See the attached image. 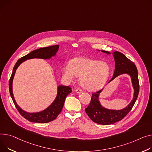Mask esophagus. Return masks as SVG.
Masks as SVG:
<instances>
[{"instance_id": "1", "label": "esophagus", "mask_w": 152, "mask_h": 152, "mask_svg": "<svg viewBox=\"0 0 152 152\" xmlns=\"http://www.w3.org/2000/svg\"><path fill=\"white\" fill-rule=\"evenodd\" d=\"M75 91L76 92V93H77V94H80V93L83 92V90L81 88H77Z\"/></svg>"}]
</instances>
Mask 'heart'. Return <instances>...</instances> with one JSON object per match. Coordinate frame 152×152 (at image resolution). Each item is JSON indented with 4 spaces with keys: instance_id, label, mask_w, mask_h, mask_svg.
<instances>
[{
    "instance_id": "1",
    "label": "heart",
    "mask_w": 152,
    "mask_h": 152,
    "mask_svg": "<svg viewBox=\"0 0 152 152\" xmlns=\"http://www.w3.org/2000/svg\"><path fill=\"white\" fill-rule=\"evenodd\" d=\"M110 69L104 62L84 57H78L71 62L70 65L63 68L62 74L68 79L72 80L75 76L80 77V85L90 91L102 87L109 76Z\"/></svg>"
}]
</instances>
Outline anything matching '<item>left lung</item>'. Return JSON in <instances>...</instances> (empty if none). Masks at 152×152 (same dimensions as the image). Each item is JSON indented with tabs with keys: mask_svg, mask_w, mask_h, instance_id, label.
Here are the masks:
<instances>
[{
	"mask_svg": "<svg viewBox=\"0 0 152 152\" xmlns=\"http://www.w3.org/2000/svg\"><path fill=\"white\" fill-rule=\"evenodd\" d=\"M107 54H110L106 50H102ZM115 59V71L113 78L109 81L113 80L117 76L126 73L130 75L132 80L134 92V97L131 102L125 108L122 110H109L104 108L100 104L98 96L102 90L92 94V98L89 105L85 109L86 113L95 123L101 125H110L122 120L133 108L136 101L139 92V83L138 79V73L137 68L131 60L128 58L124 54L118 51L113 53Z\"/></svg>",
	"mask_w": 152,
	"mask_h": 152,
	"instance_id": "left-lung-1",
	"label": "left lung"
}]
</instances>
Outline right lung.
Returning <instances> with one entry per match:
<instances>
[{"mask_svg":"<svg viewBox=\"0 0 152 152\" xmlns=\"http://www.w3.org/2000/svg\"><path fill=\"white\" fill-rule=\"evenodd\" d=\"M58 49V45L50 46L45 48H41L37 50H34L31 53L27 54L26 56L19 58L17 62L16 63L11 77H10L9 80V91L10 95L13 99V102L16 107L17 110L19 114H21L23 117H24L30 122H35V123H48L51 121L55 120L58 115L61 112V110L64 105L65 100L67 95L72 92V88L69 86H60L58 87V92L57 95L54 100V102L50 104L47 109L42 111L39 113H29L26 111L22 110L16 104L15 100L14 99L13 91H12V83L13 79L16 72V70L19 65L24 62L27 59L34 58H44L47 59L51 57L56 55V53Z\"/></svg>","mask_w":152,"mask_h":152,"instance_id":"obj_1","label":"right lung"}]
</instances>
